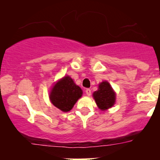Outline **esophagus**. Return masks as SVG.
Masks as SVG:
<instances>
[{
    "label": "esophagus",
    "mask_w": 160,
    "mask_h": 160,
    "mask_svg": "<svg viewBox=\"0 0 160 160\" xmlns=\"http://www.w3.org/2000/svg\"><path fill=\"white\" fill-rule=\"evenodd\" d=\"M86 94L88 95V96H90L91 95V89H86Z\"/></svg>",
    "instance_id": "34e87169"
}]
</instances>
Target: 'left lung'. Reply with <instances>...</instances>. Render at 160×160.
Instances as JSON below:
<instances>
[{
  "instance_id": "obj_1",
  "label": "left lung",
  "mask_w": 160,
  "mask_h": 160,
  "mask_svg": "<svg viewBox=\"0 0 160 160\" xmlns=\"http://www.w3.org/2000/svg\"><path fill=\"white\" fill-rule=\"evenodd\" d=\"M98 87V90L93 93V98L98 107L102 111H104L114 104L116 95L109 82L107 81L101 82Z\"/></svg>"
}]
</instances>
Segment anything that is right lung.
Masks as SVG:
<instances>
[{
  "label": "right lung",
  "mask_w": 160,
  "mask_h": 160,
  "mask_svg": "<svg viewBox=\"0 0 160 160\" xmlns=\"http://www.w3.org/2000/svg\"><path fill=\"white\" fill-rule=\"evenodd\" d=\"M82 94L80 86H77L70 77L66 76L55 84L49 98L53 105L62 111L68 112L72 109Z\"/></svg>",
  "instance_id": "right-lung-1"
}]
</instances>
